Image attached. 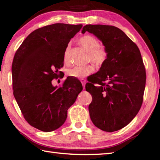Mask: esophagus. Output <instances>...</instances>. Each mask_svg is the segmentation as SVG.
<instances>
[{
  "mask_svg": "<svg viewBox=\"0 0 160 160\" xmlns=\"http://www.w3.org/2000/svg\"><path fill=\"white\" fill-rule=\"evenodd\" d=\"M80 82H82V86H83V89H84L85 88V84H86V80H84V79H81L80 80Z\"/></svg>",
  "mask_w": 160,
  "mask_h": 160,
  "instance_id": "34e87169",
  "label": "esophagus"
}]
</instances>
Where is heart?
<instances>
[{"label": "heart", "mask_w": 160, "mask_h": 160, "mask_svg": "<svg viewBox=\"0 0 160 160\" xmlns=\"http://www.w3.org/2000/svg\"><path fill=\"white\" fill-rule=\"evenodd\" d=\"M81 46L88 52V60L93 62L95 65L102 66L107 60L108 52L104 46L100 45L99 40L94 36L86 34L79 39ZM70 44H68L64 49L63 60L65 64L70 62ZM94 68L92 65L88 64L82 67H75L67 71V75L76 78H83L92 73Z\"/></svg>", "instance_id": "1"}]
</instances>
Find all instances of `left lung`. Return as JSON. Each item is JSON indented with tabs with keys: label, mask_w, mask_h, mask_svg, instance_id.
Instances as JSON below:
<instances>
[{
	"label": "left lung",
	"mask_w": 160,
	"mask_h": 160,
	"mask_svg": "<svg viewBox=\"0 0 160 160\" xmlns=\"http://www.w3.org/2000/svg\"><path fill=\"white\" fill-rule=\"evenodd\" d=\"M85 32L101 40L108 52L107 60L85 85L92 96L91 120L99 129L114 132L129 124L142 105L146 76L142 55L135 43L117 27L86 25L82 33Z\"/></svg>",
	"instance_id": "1"
}]
</instances>
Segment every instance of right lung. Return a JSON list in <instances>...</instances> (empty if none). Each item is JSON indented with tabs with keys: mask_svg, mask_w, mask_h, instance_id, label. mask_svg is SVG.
<instances>
[{
	"mask_svg": "<svg viewBox=\"0 0 160 160\" xmlns=\"http://www.w3.org/2000/svg\"><path fill=\"white\" fill-rule=\"evenodd\" d=\"M82 25L55 23L28 35L16 52L12 65L13 93L30 126L51 132L64 124L67 110L82 92L79 80L67 77L62 87H54L63 67V54Z\"/></svg>",
	"mask_w": 160,
	"mask_h": 160,
	"instance_id": "add662e5",
	"label": "right lung"
}]
</instances>
